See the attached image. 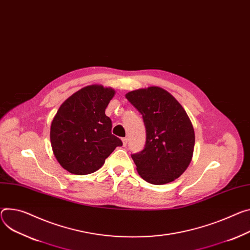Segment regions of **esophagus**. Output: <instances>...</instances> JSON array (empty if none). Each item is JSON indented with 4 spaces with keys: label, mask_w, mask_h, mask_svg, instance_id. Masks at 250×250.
I'll list each match as a JSON object with an SVG mask.
<instances>
[{
    "label": "esophagus",
    "mask_w": 250,
    "mask_h": 250,
    "mask_svg": "<svg viewBox=\"0 0 250 250\" xmlns=\"http://www.w3.org/2000/svg\"><path fill=\"white\" fill-rule=\"evenodd\" d=\"M122 141H123V145H124V146H126V144H127V139H126V138H123V139H122Z\"/></svg>",
    "instance_id": "34e87169"
}]
</instances>
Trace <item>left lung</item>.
Wrapping results in <instances>:
<instances>
[{
  "label": "left lung",
  "instance_id": "obj_1",
  "mask_svg": "<svg viewBox=\"0 0 250 250\" xmlns=\"http://www.w3.org/2000/svg\"><path fill=\"white\" fill-rule=\"evenodd\" d=\"M127 101L143 116L145 148L131 154L139 174L151 185H166L183 174L193 155L194 129L187 111L166 89L131 90Z\"/></svg>",
  "mask_w": 250,
  "mask_h": 250
}]
</instances>
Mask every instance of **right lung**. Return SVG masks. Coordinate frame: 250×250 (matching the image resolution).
<instances>
[{"mask_svg":"<svg viewBox=\"0 0 250 250\" xmlns=\"http://www.w3.org/2000/svg\"><path fill=\"white\" fill-rule=\"evenodd\" d=\"M115 94L111 87L92 84L62 104L52 122L50 139L62 168L78 175L95 172L123 146L111 133V121L104 112Z\"/></svg>","mask_w":250,"mask_h":250,"instance_id":"obj_1","label":"right lung"}]
</instances>
